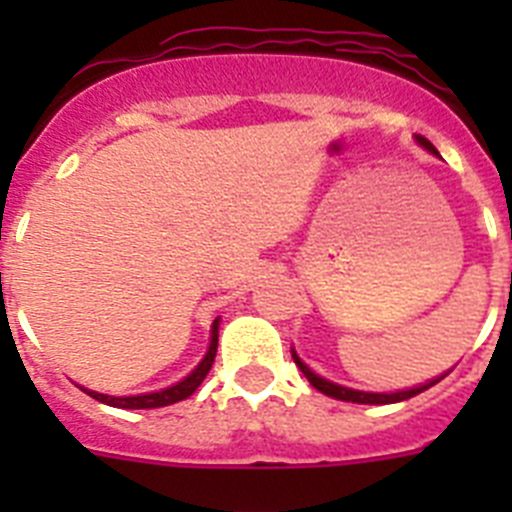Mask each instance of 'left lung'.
<instances>
[{
    "mask_svg": "<svg viewBox=\"0 0 512 512\" xmlns=\"http://www.w3.org/2000/svg\"><path fill=\"white\" fill-rule=\"evenodd\" d=\"M415 140H418V146H423L425 151H431V153H436V156H438L436 146H433L431 140H425L423 135H415ZM292 359H295V364L300 366V372L305 374V377H307V382H310L312 387H315V390H318V392H323V395H328V397H333V400H343V402H359V405H390V402H402V400H410V397L420 395V392L431 390L433 384H436V382H441V379L446 377V374L451 372V369H449V372H446V374H441V377H436V379H428V382H425V384H418V387H410V390H397V392H361V390H351V387H343V384L330 382V379H325V377H320V374H315V372H312L310 366H307L305 361H302L300 356H297V351H295V348H292Z\"/></svg>",
    "mask_w": 512,
    "mask_h": 512,
    "instance_id": "8db88e82",
    "label": "left lung"
}]
</instances>
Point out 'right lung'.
I'll return each mask as SVG.
<instances>
[{
  "mask_svg": "<svg viewBox=\"0 0 512 512\" xmlns=\"http://www.w3.org/2000/svg\"><path fill=\"white\" fill-rule=\"evenodd\" d=\"M217 328H220V318H215L210 330V346H207V354L202 356V361L194 366L192 372L182 379V382L171 384L166 390L158 392H146V395H130V397H112V395H102V392L87 390V387H81V390L87 392L89 397L94 400L104 402V405H110V408H122V410H148V408H166V405H174V402H182L192 395L202 382H205L207 372L212 369V361H215L217 354Z\"/></svg>",
  "mask_w": 512,
  "mask_h": 512,
  "instance_id": "obj_1",
  "label": "right lung"
}]
</instances>
